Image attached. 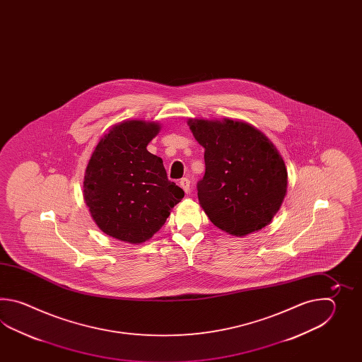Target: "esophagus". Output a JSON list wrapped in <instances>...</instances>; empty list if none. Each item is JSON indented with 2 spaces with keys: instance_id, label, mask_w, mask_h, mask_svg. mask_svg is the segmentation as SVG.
Returning a JSON list of instances; mask_svg holds the SVG:
<instances>
[{
  "instance_id": "1",
  "label": "esophagus",
  "mask_w": 362,
  "mask_h": 362,
  "mask_svg": "<svg viewBox=\"0 0 362 362\" xmlns=\"http://www.w3.org/2000/svg\"><path fill=\"white\" fill-rule=\"evenodd\" d=\"M180 186L184 189L185 192H190V180L189 178H181L180 181Z\"/></svg>"
}]
</instances>
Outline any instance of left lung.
<instances>
[{
	"mask_svg": "<svg viewBox=\"0 0 362 362\" xmlns=\"http://www.w3.org/2000/svg\"><path fill=\"white\" fill-rule=\"evenodd\" d=\"M189 125L204 147L206 173L197 190L209 220L237 237L267 226L287 190V170L277 148L246 123L190 120Z\"/></svg>",
	"mask_w": 362,
	"mask_h": 362,
	"instance_id": "left-lung-1",
	"label": "left lung"
}]
</instances>
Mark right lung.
Instances as JSON below:
<instances>
[{"label": "right lung", "mask_w": 362, "mask_h": 362, "mask_svg": "<svg viewBox=\"0 0 362 362\" xmlns=\"http://www.w3.org/2000/svg\"><path fill=\"white\" fill-rule=\"evenodd\" d=\"M155 123L117 124L95 147L85 170L84 199L93 220L112 238L142 243L162 228L185 192L147 151Z\"/></svg>", "instance_id": "right-lung-1"}]
</instances>
